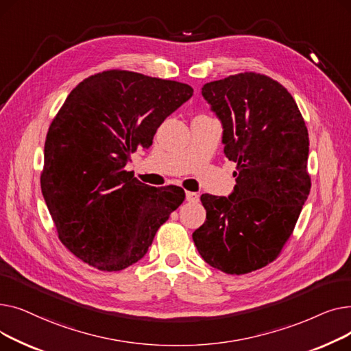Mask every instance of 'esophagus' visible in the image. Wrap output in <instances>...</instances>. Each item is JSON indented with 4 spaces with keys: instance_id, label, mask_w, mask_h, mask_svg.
<instances>
[{
    "instance_id": "obj_1",
    "label": "esophagus",
    "mask_w": 351,
    "mask_h": 351,
    "mask_svg": "<svg viewBox=\"0 0 351 351\" xmlns=\"http://www.w3.org/2000/svg\"><path fill=\"white\" fill-rule=\"evenodd\" d=\"M186 200L191 204H196V202H199V195L195 192H186Z\"/></svg>"
}]
</instances>
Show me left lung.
<instances>
[{
	"label": "left lung",
	"instance_id": "obj_1",
	"mask_svg": "<svg viewBox=\"0 0 351 351\" xmlns=\"http://www.w3.org/2000/svg\"><path fill=\"white\" fill-rule=\"evenodd\" d=\"M202 95L222 121L236 186L229 197L200 196L206 220L192 237L208 265L246 274L278 259L296 226L311 188L307 126L290 92L263 73L208 82Z\"/></svg>",
	"mask_w": 351,
	"mask_h": 351
}]
</instances>
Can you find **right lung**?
Segmentation results:
<instances>
[{
	"label": "right lung",
	"instance_id": "right-lung-1",
	"mask_svg": "<svg viewBox=\"0 0 351 351\" xmlns=\"http://www.w3.org/2000/svg\"><path fill=\"white\" fill-rule=\"evenodd\" d=\"M192 95L188 84L125 69L71 90L48 129L41 191L61 243L84 263L102 271L136 263L185 200L182 188L145 185L125 165Z\"/></svg>",
	"mask_w": 351,
	"mask_h": 351
}]
</instances>
